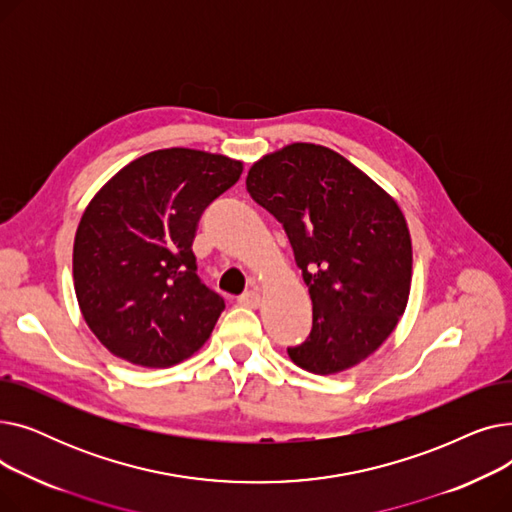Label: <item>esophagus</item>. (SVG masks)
Listing matches in <instances>:
<instances>
[{"mask_svg": "<svg viewBox=\"0 0 512 512\" xmlns=\"http://www.w3.org/2000/svg\"><path fill=\"white\" fill-rule=\"evenodd\" d=\"M238 303H240L242 307L257 309V307H259V303H261V294H259L257 290H249V292H245V294H240V297H238Z\"/></svg>", "mask_w": 512, "mask_h": 512, "instance_id": "34e87169", "label": "esophagus"}]
</instances>
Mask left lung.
Here are the masks:
<instances>
[{"label":"left lung","mask_w":512,"mask_h":512,"mask_svg":"<svg viewBox=\"0 0 512 512\" xmlns=\"http://www.w3.org/2000/svg\"><path fill=\"white\" fill-rule=\"evenodd\" d=\"M247 191L284 226L313 303L301 369L332 375L378 351L407 309L413 247L398 203L340 153L292 143L251 166Z\"/></svg>","instance_id":"left-lung-1"}]
</instances>
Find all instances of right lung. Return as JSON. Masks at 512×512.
<instances>
[{"mask_svg": "<svg viewBox=\"0 0 512 512\" xmlns=\"http://www.w3.org/2000/svg\"><path fill=\"white\" fill-rule=\"evenodd\" d=\"M242 161L159 149L107 180L76 228L80 313L112 355L172 367L197 353L224 299L197 274L193 240L205 207L238 182Z\"/></svg>", "mask_w": 512, "mask_h": 512, "instance_id": "add662e5", "label": "right lung"}]
</instances>
